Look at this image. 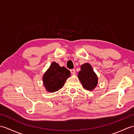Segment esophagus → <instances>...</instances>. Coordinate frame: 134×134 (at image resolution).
Here are the masks:
<instances>
[{
	"instance_id": "obj_1",
	"label": "esophagus",
	"mask_w": 134,
	"mask_h": 134,
	"mask_svg": "<svg viewBox=\"0 0 134 134\" xmlns=\"http://www.w3.org/2000/svg\"><path fill=\"white\" fill-rule=\"evenodd\" d=\"M70 72H71V73L72 74H74L75 73V69H71V70H70Z\"/></svg>"
}]
</instances>
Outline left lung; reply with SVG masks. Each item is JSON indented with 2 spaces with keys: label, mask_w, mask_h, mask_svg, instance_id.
<instances>
[{
  "label": "left lung",
  "mask_w": 134,
  "mask_h": 134,
  "mask_svg": "<svg viewBox=\"0 0 134 134\" xmlns=\"http://www.w3.org/2000/svg\"><path fill=\"white\" fill-rule=\"evenodd\" d=\"M78 77L83 87L87 90H92L98 84V77L89 63H85L81 66Z\"/></svg>",
  "instance_id": "1"
}]
</instances>
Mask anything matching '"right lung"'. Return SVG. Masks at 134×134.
Listing matches in <instances>:
<instances>
[{"label":"right lung","mask_w":134,"mask_h":134,"mask_svg":"<svg viewBox=\"0 0 134 134\" xmlns=\"http://www.w3.org/2000/svg\"><path fill=\"white\" fill-rule=\"evenodd\" d=\"M70 75V71L66 68L60 67L58 63L52 62L43 77L47 91L51 92L58 91L63 86Z\"/></svg>","instance_id":"obj_1"}]
</instances>
